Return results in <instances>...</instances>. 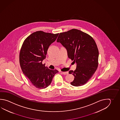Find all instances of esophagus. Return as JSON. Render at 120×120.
<instances>
[{
	"label": "esophagus",
	"instance_id": "1",
	"mask_svg": "<svg viewBox=\"0 0 120 120\" xmlns=\"http://www.w3.org/2000/svg\"><path fill=\"white\" fill-rule=\"evenodd\" d=\"M61 73L62 74H64V75H66V74H68V71H65V72H64V71H61Z\"/></svg>",
	"mask_w": 120,
	"mask_h": 120
}]
</instances>
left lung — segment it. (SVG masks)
Returning <instances> with one entry per match:
<instances>
[{"instance_id": "1", "label": "left lung", "mask_w": 120, "mask_h": 120, "mask_svg": "<svg viewBox=\"0 0 120 120\" xmlns=\"http://www.w3.org/2000/svg\"><path fill=\"white\" fill-rule=\"evenodd\" d=\"M56 41L66 48L69 58L76 63V69L69 71L75 77L71 84L78 87L85 84L98 66L99 51L94 38L82 31L73 29L60 33Z\"/></svg>"}]
</instances>
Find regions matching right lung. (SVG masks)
I'll use <instances>...</instances> for the list:
<instances>
[{
    "mask_svg": "<svg viewBox=\"0 0 120 120\" xmlns=\"http://www.w3.org/2000/svg\"><path fill=\"white\" fill-rule=\"evenodd\" d=\"M58 35L36 31L28 36L21 46L19 55L21 69L31 83L38 89L48 87L54 75L59 72L56 69H49L42 63L49 47Z\"/></svg>",
    "mask_w": 120,
    "mask_h": 120,
    "instance_id": "obj_1",
    "label": "right lung"
}]
</instances>
